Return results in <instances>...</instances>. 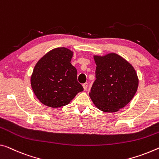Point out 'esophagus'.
<instances>
[{
  "label": "esophagus",
  "instance_id": "34e87169",
  "mask_svg": "<svg viewBox=\"0 0 159 159\" xmlns=\"http://www.w3.org/2000/svg\"><path fill=\"white\" fill-rule=\"evenodd\" d=\"M87 86H88L87 82H85L84 84H82V87H83V88H84V90H86V89H87Z\"/></svg>",
  "mask_w": 159,
  "mask_h": 159
}]
</instances>
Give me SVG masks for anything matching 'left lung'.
<instances>
[{"label": "left lung", "instance_id": "left-lung-1", "mask_svg": "<svg viewBox=\"0 0 159 159\" xmlns=\"http://www.w3.org/2000/svg\"><path fill=\"white\" fill-rule=\"evenodd\" d=\"M96 80L89 97L97 109L107 113L127 105L137 91L139 78L134 67L121 56L111 52L94 55Z\"/></svg>", "mask_w": 159, "mask_h": 159}]
</instances>
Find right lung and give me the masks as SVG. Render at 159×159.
Instances as JSON below:
<instances>
[{"instance_id":"1","label":"right lung","mask_w":159,"mask_h":159,"mask_svg":"<svg viewBox=\"0 0 159 159\" xmlns=\"http://www.w3.org/2000/svg\"><path fill=\"white\" fill-rule=\"evenodd\" d=\"M73 52L67 48H57L40 58L30 78L35 96L45 106L58 108L75 98L83 87L77 82L76 68L71 64Z\"/></svg>"}]
</instances>
